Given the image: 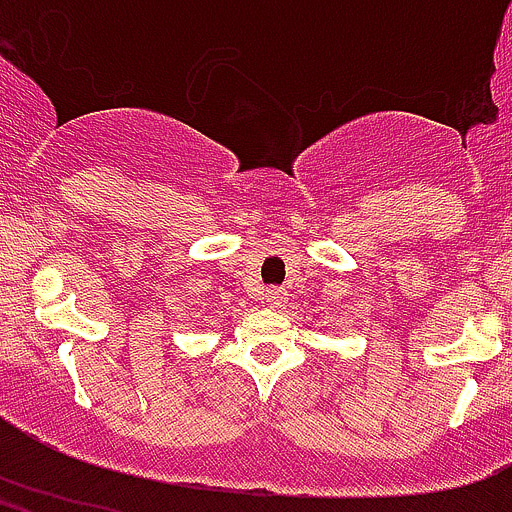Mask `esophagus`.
I'll list each match as a JSON object with an SVG mask.
<instances>
[{
	"instance_id": "1",
	"label": "esophagus",
	"mask_w": 512,
	"mask_h": 512,
	"mask_svg": "<svg viewBox=\"0 0 512 512\" xmlns=\"http://www.w3.org/2000/svg\"><path fill=\"white\" fill-rule=\"evenodd\" d=\"M265 302L270 304V307H282V304L287 302V292L282 287L265 289Z\"/></svg>"
}]
</instances>
